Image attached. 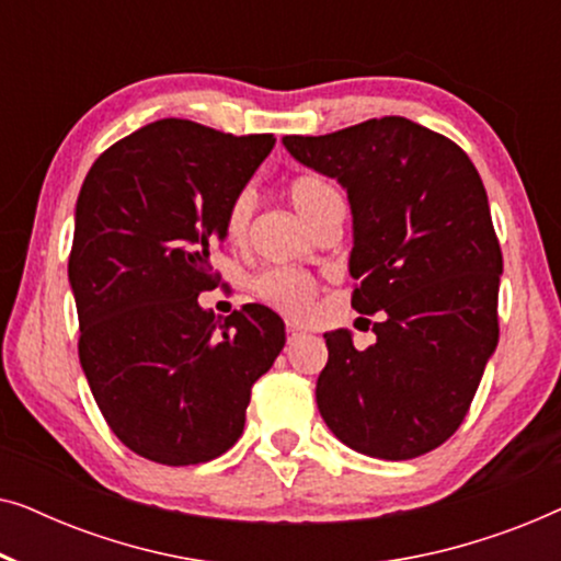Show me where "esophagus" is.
I'll return each mask as SVG.
<instances>
[{"label": "esophagus", "instance_id": "obj_1", "mask_svg": "<svg viewBox=\"0 0 561 561\" xmlns=\"http://www.w3.org/2000/svg\"><path fill=\"white\" fill-rule=\"evenodd\" d=\"M286 334H288V342H296V340H301V336H304L306 332H304V327L296 324V321H288V324H286Z\"/></svg>", "mask_w": 561, "mask_h": 561}]
</instances>
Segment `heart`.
Returning a JSON list of instances; mask_svg holds the SVG:
<instances>
[{
	"mask_svg": "<svg viewBox=\"0 0 561 561\" xmlns=\"http://www.w3.org/2000/svg\"><path fill=\"white\" fill-rule=\"evenodd\" d=\"M288 196L311 227L317 225L334 204L342 202L340 191H336L327 179L313 173L298 175V179L290 181ZM250 214L252 198L248 191H242V194H237L234 202L229 204L225 217V232L229 240H242L244 232H248ZM252 290H255L260 301L273 306L275 311L288 313V317H301V313L309 311L313 296H317V278H313L311 273L298 271V267L275 265L257 275L255 283H252Z\"/></svg>",
	"mask_w": 561,
	"mask_h": 561,
	"instance_id": "1",
	"label": "heart"
}]
</instances>
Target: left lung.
I'll return each mask as SVG.
<instances>
[{
    "mask_svg": "<svg viewBox=\"0 0 561 561\" xmlns=\"http://www.w3.org/2000/svg\"><path fill=\"white\" fill-rule=\"evenodd\" d=\"M283 145L347 188L352 306L382 313L367 350L344 329L324 334L321 419L367 457L426 455L465 421L501 334L503 252L478 168L449 137L405 117Z\"/></svg>",
    "mask_w": 561,
    "mask_h": 561,
    "instance_id": "obj_1",
    "label": "left lung"
}]
</instances>
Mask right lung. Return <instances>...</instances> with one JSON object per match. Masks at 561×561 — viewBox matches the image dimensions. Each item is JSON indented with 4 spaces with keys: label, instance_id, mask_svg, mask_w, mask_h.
<instances>
[{
    "label": "right lung",
    "instance_id": "1",
    "mask_svg": "<svg viewBox=\"0 0 561 561\" xmlns=\"http://www.w3.org/2000/svg\"><path fill=\"white\" fill-rule=\"evenodd\" d=\"M273 135L158 119L106 148L76 202L68 278L79 359L114 436L150 462L198 465L240 439L250 393L286 344L278 313L198 306L229 204Z\"/></svg>",
    "mask_w": 561,
    "mask_h": 561
}]
</instances>
